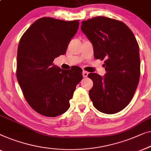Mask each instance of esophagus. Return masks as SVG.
Masks as SVG:
<instances>
[{
    "label": "esophagus",
    "instance_id": "obj_1",
    "mask_svg": "<svg viewBox=\"0 0 151 151\" xmlns=\"http://www.w3.org/2000/svg\"><path fill=\"white\" fill-rule=\"evenodd\" d=\"M88 75V73L87 71H83V77H87Z\"/></svg>",
    "mask_w": 151,
    "mask_h": 151
}]
</instances>
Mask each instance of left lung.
<instances>
[{
  "label": "left lung",
  "instance_id": "left-lung-1",
  "mask_svg": "<svg viewBox=\"0 0 151 151\" xmlns=\"http://www.w3.org/2000/svg\"><path fill=\"white\" fill-rule=\"evenodd\" d=\"M81 31L92 44L94 56L105 59L103 76L90 73L89 91L96 109L107 114L118 113L130 103L140 76L139 45L124 23L104 16L82 22Z\"/></svg>",
  "mask_w": 151,
  "mask_h": 151
}]
</instances>
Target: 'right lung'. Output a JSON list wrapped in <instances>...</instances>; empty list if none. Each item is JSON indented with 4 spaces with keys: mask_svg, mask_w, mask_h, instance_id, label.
I'll list each match as a JSON object with an SVG mask.
<instances>
[{
    "mask_svg": "<svg viewBox=\"0 0 151 151\" xmlns=\"http://www.w3.org/2000/svg\"><path fill=\"white\" fill-rule=\"evenodd\" d=\"M78 20L44 17L34 22L21 37L17 55L16 76L27 103L37 113L56 117L70 107L82 69L63 70L52 61L64 55L78 30Z\"/></svg>",
    "mask_w": 151,
    "mask_h": 151,
    "instance_id": "1",
    "label": "right lung"
}]
</instances>
